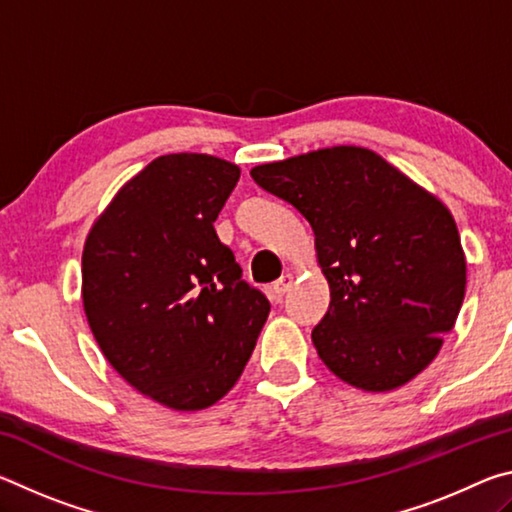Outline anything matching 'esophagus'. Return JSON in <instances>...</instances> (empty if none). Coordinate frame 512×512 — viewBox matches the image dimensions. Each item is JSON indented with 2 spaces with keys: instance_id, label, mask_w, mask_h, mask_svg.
I'll return each mask as SVG.
<instances>
[{
  "instance_id": "obj_1",
  "label": "esophagus",
  "mask_w": 512,
  "mask_h": 512,
  "mask_svg": "<svg viewBox=\"0 0 512 512\" xmlns=\"http://www.w3.org/2000/svg\"><path fill=\"white\" fill-rule=\"evenodd\" d=\"M291 284H293V275H291V273L282 275L280 280H277V282L273 284V293H275V298H282L284 293H287V291L291 289Z\"/></svg>"
}]
</instances>
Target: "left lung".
Instances as JSON below:
<instances>
[{
	"mask_svg": "<svg viewBox=\"0 0 512 512\" xmlns=\"http://www.w3.org/2000/svg\"><path fill=\"white\" fill-rule=\"evenodd\" d=\"M309 221L329 284L318 357L368 393L404 386L436 359L463 305L467 264L447 205L379 153L341 144L250 169Z\"/></svg>",
	"mask_w": 512,
	"mask_h": 512,
	"instance_id": "left-lung-1",
	"label": "left lung"
}]
</instances>
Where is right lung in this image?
<instances>
[{"instance_id":"obj_1","label":"right lung","mask_w":512,"mask_h":512,"mask_svg":"<svg viewBox=\"0 0 512 512\" xmlns=\"http://www.w3.org/2000/svg\"><path fill=\"white\" fill-rule=\"evenodd\" d=\"M239 173L214 155H160L83 246L94 341L137 393L173 411L207 409L237 384L271 309L214 230Z\"/></svg>"}]
</instances>
